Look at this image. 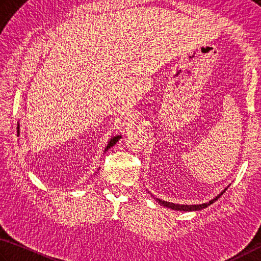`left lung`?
Segmentation results:
<instances>
[{
    "instance_id": "8db88e82",
    "label": "left lung",
    "mask_w": 261,
    "mask_h": 261,
    "mask_svg": "<svg viewBox=\"0 0 261 261\" xmlns=\"http://www.w3.org/2000/svg\"><path fill=\"white\" fill-rule=\"evenodd\" d=\"M226 189L222 191L220 195H218L216 198H213L212 200H210L208 203H204V204H198V205H180V204H174V203H170V202H165V200H162V199H158V198H154L157 200V202L163 205V206H166V207H170L172 210H176V211H198V210H202L207 207L208 205L213 204L216 200L220 197V196L225 193Z\"/></svg>"
}]
</instances>
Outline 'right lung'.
Here are the masks:
<instances>
[{
    "mask_svg": "<svg viewBox=\"0 0 261 261\" xmlns=\"http://www.w3.org/2000/svg\"><path fill=\"white\" fill-rule=\"evenodd\" d=\"M18 133H19V125H18ZM121 136H119V135H117V136H114V138H112L111 140H110V142H109V144L107 145V148H105V151H108V150L111 148V147H113L114 144H116L117 142H118V140L120 139Z\"/></svg>",
    "mask_w": 261,
    "mask_h": 261,
    "instance_id": "add662e5",
    "label": "right lung"
}]
</instances>
